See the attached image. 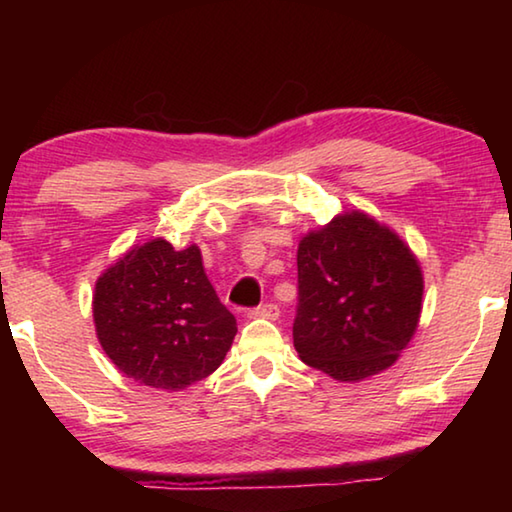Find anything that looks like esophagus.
Instances as JSON below:
<instances>
[{
    "label": "esophagus",
    "instance_id": "obj_1",
    "mask_svg": "<svg viewBox=\"0 0 512 512\" xmlns=\"http://www.w3.org/2000/svg\"><path fill=\"white\" fill-rule=\"evenodd\" d=\"M250 316H259V318L275 320L277 316H280V307H277L275 302H264V305H259V307H255L253 311H250Z\"/></svg>",
    "mask_w": 512,
    "mask_h": 512
}]
</instances>
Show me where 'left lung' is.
<instances>
[{
	"mask_svg": "<svg viewBox=\"0 0 512 512\" xmlns=\"http://www.w3.org/2000/svg\"><path fill=\"white\" fill-rule=\"evenodd\" d=\"M422 309L409 246L363 212L336 216L298 246L293 345L307 366L359 381L393 366Z\"/></svg>",
	"mask_w": 512,
	"mask_h": 512,
	"instance_id": "left-lung-1",
	"label": "left lung"
}]
</instances>
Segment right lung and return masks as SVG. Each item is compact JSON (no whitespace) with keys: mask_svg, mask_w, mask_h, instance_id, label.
Wrapping results in <instances>:
<instances>
[{"mask_svg":"<svg viewBox=\"0 0 512 512\" xmlns=\"http://www.w3.org/2000/svg\"><path fill=\"white\" fill-rule=\"evenodd\" d=\"M94 325L112 363L144 386L180 391L221 366L237 320L207 280L201 250L153 239L99 277Z\"/></svg>","mask_w":512,"mask_h":512,"instance_id":"right-lung-1","label":"right lung"}]
</instances>
